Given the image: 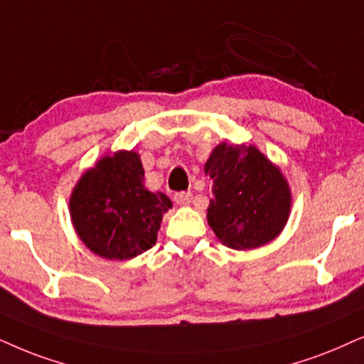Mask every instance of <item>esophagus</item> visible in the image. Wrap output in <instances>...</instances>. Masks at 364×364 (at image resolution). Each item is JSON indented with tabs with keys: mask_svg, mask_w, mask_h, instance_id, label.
Listing matches in <instances>:
<instances>
[{
	"mask_svg": "<svg viewBox=\"0 0 364 364\" xmlns=\"http://www.w3.org/2000/svg\"><path fill=\"white\" fill-rule=\"evenodd\" d=\"M191 200H193V195L190 191H179V193H176V195H174V201H176L179 206L190 205Z\"/></svg>",
	"mask_w": 364,
	"mask_h": 364,
	"instance_id": "esophagus-1",
	"label": "esophagus"
}]
</instances>
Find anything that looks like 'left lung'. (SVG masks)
I'll use <instances>...</instances> for the list:
<instances>
[{
  "instance_id": "1",
  "label": "left lung",
  "mask_w": 364,
  "mask_h": 364,
  "mask_svg": "<svg viewBox=\"0 0 364 364\" xmlns=\"http://www.w3.org/2000/svg\"><path fill=\"white\" fill-rule=\"evenodd\" d=\"M205 173L213 181L206 218L223 245L257 248L282 232L291 213V188L255 146L222 142L210 154Z\"/></svg>"
}]
</instances>
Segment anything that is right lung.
I'll list each match as a JSON object with an SVG mask.
<instances>
[{
	"mask_svg": "<svg viewBox=\"0 0 364 364\" xmlns=\"http://www.w3.org/2000/svg\"><path fill=\"white\" fill-rule=\"evenodd\" d=\"M171 206L166 195L146 190L139 154L117 151L82 174L70 196V218L95 255L129 260L154 245Z\"/></svg>",
	"mask_w": 364,
	"mask_h": 364,
	"instance_id": "1",
	"label": "right lung"
}]
</instances>
